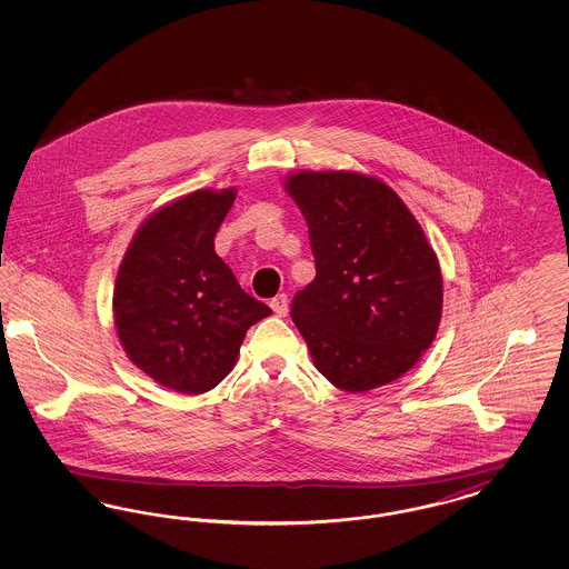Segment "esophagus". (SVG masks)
Returning <instances> with one entry per match:
<instances>
[{"instance_id":"34e87169","label":"esophagus","mask_w":569,"mask_h":569,"mask_svg":"<svg viewBox=\"0 0 569 569\" xmlns=\"http://www.w3.org/2000/svg\"><path fill=\"white\" fill-rule=\"evenodd\" d=\"M271 309L279 316V318H286L288 316V297L286 295H277V297L271 300Z\"/></svg>"}]
</instances>
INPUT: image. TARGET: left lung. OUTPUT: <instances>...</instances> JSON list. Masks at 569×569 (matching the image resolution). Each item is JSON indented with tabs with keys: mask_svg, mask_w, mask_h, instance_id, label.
<instances>
[{
	"mask_svg": "<svg viewBox=\"0 0 569 569\" xmlns=\"http://www.w3.org/2000/svg\"><path fill=\"white\" fill-rule=\"evenodd\" d=\"M286 188L316 260L290 316L318 371L346 392L401 378L441 320V271L420 223L386 183L358 172L302 170Z\"/></svg>",
	"mask_w": 569,
	"mask_h": 569,
	"instance_id": "left-lung-1",
	"label": "left lung"
}]
</instances>
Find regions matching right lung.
<instances>
[{"instance_id":"add662e5","label":"right lung","mask_w":569,"mask_h":569,"mask_svg":"<svg viewBox=\"0 0 569 569\" xmlns=\"http://www.w3.org/2000/svg\"><path fill=\"white\" fill-rule=\"evenodd\" d=\"M234 190H198L149 217L117 272L121 346L149 378L202 395L226 378L249 326L271 307L249 297L216 253Z\"/></svg>"}]
</instances>
